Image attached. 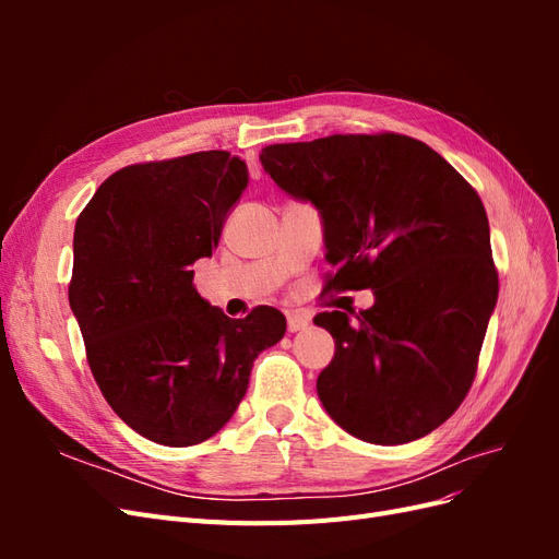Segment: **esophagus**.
Listing matches in <instances>:
<instances>
[{
  "label": "esophagus",
  "instance_id": "esophagus-1",
  "mask_svg": "<svg viewBox=\"0 0 559 559\" xmlns=\"http://www.w3.org/2000/svg\"><path fill=\"white\" fill-rule=\"evenodd\" d=\"M308 326H310V317L300 314V312H289V314H286V329H289V333L306 331Z\"/></svg>",
  "mask_w": 559,
  "mask_h": 559
}]
</instances>
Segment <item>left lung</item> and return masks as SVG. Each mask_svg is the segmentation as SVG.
Segmentation results:
<instances>
[{"label": "left lung", "instance_id": "obj_1", "mask_svg": "<svg viewBox=\"0 0 559 559\" xmlns=\"http://www.w3.org/2000/svg\"><path fill=\"white\" fill-rule=\"evenodd\" d=\"M261 165L321 216L329 289H370L349 321L321 312L335 341L317 394L354 438L401 445L460 408L476 378L499 277L478 193L425 142L405 134H331L270 144Z\"/></svg>", "mask_w": 559, "mask_h": 559}]
</instances>
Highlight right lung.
<instances>
[{
    "label": "right lung",
    "instance_id": "right-lung-1",
    "mask_svg": "<svg viewBox=\"0 0 559 559\" xmlns=\"http://www.w3.org/2000/svg\"><path fill=\"white\" fill-rule=\"evenodd\" d=\"M247 183L228 151L130 165L76 218L70 308L93 378L154 443L186 448L224 429L253 361L284 337L280 310L230 319L193 286L191 265L212 257Z\"/></svg>",
    "mask_w": 559,
    "mask_h": 559
}]
</instances>
